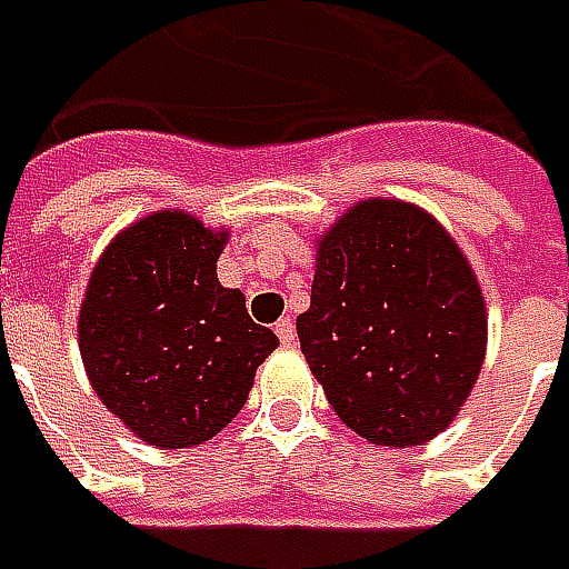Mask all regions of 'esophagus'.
<instances>
[{"label": "esophagus", "mask_w": 569, "mask_h": 569, "mask_svg": "<svg viewBox=\"0 0 569 569\" xmlns=\"http://www.w3.org/2000/svg\"><path fill=\"white\" fill-rule=\"evenodd\" d=\"M274 336H278V341H281V345H295V339H297V326H295V319H278V322H274Z\"/></svg>", "instance_id": "obj_1"}]
</instances>
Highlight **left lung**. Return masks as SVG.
Returning <instances> with one entry per match:
<instances>
[{"instance_id":"obj_1","label":"left lung","mask_w":569,"mask_h":569,"mask_svg":"<svg viewBox=\"0 0 569 569\" xmlns=\"http://www.w3.org/2000/svg\"><path fill=\"white\" fill-rule=\"evenodd\" d=\"M297 339L345 425L380 447H418L469 399L488 319L447 230L421 208L370 199L319 240Z\"/></svg>"}]
</instances>
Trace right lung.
I'll return each instance as SVG.
<instances>
[{"mask_svg":"<svg viewBox=\"0 0 569 569\" xmlns=\"http://www.w3.org/2000/svg\"><path fill=\"white\" fill-rule=\"evenodd\" d=\"M224 240L161 211L122 230L88 281L81 361L100 402L151 447L211 440L278 348L272 329L250 319L247 297L218 281Z\"/></svg>","mask_w":569,"mask_h":569,"instance_id":"obj_1","label":"right lung"}]
</instances>
